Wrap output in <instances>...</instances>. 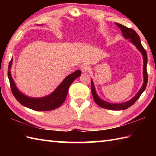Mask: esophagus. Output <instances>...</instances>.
Here are the masks:
<instances>
[{
    "label": "esophagus",
    "instance_id": "esophagus-1",
    "mask_svg": "<svg viewBox=\"0 0 156 156\" xmlns=\"http://www.w3.org/2000/svg\"><path fill=\"white\" fill-rule=\"evenodd\" d=\"M81 70L83 73L88 72L90 70V66L88 64H84L81 66Z\"/></svg>",
    "mask_w": 156,
    "mask_h": 156
}]
</instances>
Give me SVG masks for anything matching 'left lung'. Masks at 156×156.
Listing matches in <instances>:
<instances>
[{
    "mask_svg": "<svg viewBox=\"0 0 156 156\" xmlns=\"http://www.w3.org/2000/svg\"><path fill=\"white\" fill-rule=\"evenodd\" d=\"M116 25L121 29L122 35L124 36L125 39H129V41L132 43L135 47L137 48L139 51L141 52V54L143 56L144 59V66H143V75H144V83L142 85L141 88L140 89V90L137 92V93L135 94L134 97L128 101H126L122 103H111V102H108L104 100H102L100 97H98L97 92H96V89L94 84L93 83V81L91 79V90L92 97H93L94 100L96 103L101 107L109 109V110H113V111H121L127 109L131 106L133 105L137 99L140 98L141 94L143 93L144 91L146 88V86L147 84V55L146 51L144 48L143 46L141 45V40L140 36L138 35L135 31L133 29H129L125 26L122 25L119 23H115Z\"/></svg>",
    "mask_w": 156,
    "mask_h": 156,
    "instance_id": "1",
    "label": "left lung"
}]
</instances>
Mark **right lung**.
<instances>
[{
	"label": "right lung",
	"instance_id": "1",
	"mask_svg": "<svg viewBox=\"0 0 156 156\" xmlns=\"http://www.w3.org/2000/svg\"><path fill=\"white\" fill-rule=\"evenodd\" d=\"M12 58L9 64L8 78L11 85V91L15 98L22 105L37 111H47L54 110L64 103L66 100L69 86L76 78L81 75V71L76 70L64 78L55 90L48 96L40 98H33L28 97L20 91L14 82L11 76V68Z\"/></svg>",
	"mask_w": 156,
	"mask_h": 156
}]
</instances>
